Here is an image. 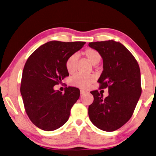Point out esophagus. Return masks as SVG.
<instances>
[{
    "instance_id": "34e87169",
    "label": "esophagus",
    "mask_w": 156,
    "mask_h": 156,
    "mask_svg": "<svg viewBox=\"0 0 156 156\" xmlns=\"http://www.w3.org/2000/svg\"><path fill=\"white\" fill-rule=\"evenodd\" d=\"M85 93H87V91H85L84 90H80V94H84Z\"/></svg>"
}]
</instances>
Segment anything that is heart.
<instances>
[{
    "label": "heart",
    "mask_w": 156,
    "mask_h": 156,
    "mask_svg": "<svg viewBox=\"0 0 156 156\" xmlns=\"http://www.w3.org/2000/svg\"><path fill=\"white\" fill-rule=\"evenodd\" d=\"M82 55L94 65L99 63L101 59V55L99 52L94 48H87L82 52ZM77 62L78 57L76 55H72L66 59L65 66L67 72L69 74H74L76 72ZM94 80H95V76L94 75H82L78 74L73 76L70 79V84L74 87L86 88L89 87L90 84H92Z\"/></svg>",
    "instance_id": "1"
}]
</instances>
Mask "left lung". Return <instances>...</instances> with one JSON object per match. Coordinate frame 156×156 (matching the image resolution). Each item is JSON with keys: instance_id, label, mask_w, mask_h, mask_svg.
Segmentation results:
<instances>
[{"instance_id": "1", "label": "left lung", "mask_w": 156, "mask_h": 156, "mask_svg": "<svg viewBox=\"0 0 156 156\" xmlns=\"http://www.w3.org/2000/svg\"><path fill=\"white\" fill-rule=\"evenodd\" d=\"M101 55L103 71L97 82L99 89L108 88L109 95L91 91L94 101L88 107V116L98 129L112 132L126 124L133 114L141 96V72L133 54L114 41L89 42Z\"/></svg>"}]
</instances>
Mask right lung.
I'll return each mask as SVG.
<instances>
[{
	"label": "right lung",
	"instance_id": "add662e5",
	"mask_svg": "<svg viewBox=\"0 0 156 156\" xmlns=\"http://www.w3.org/2000/svg\"><path fill=\"white\" fill-rule=\"evenodd\" d=\"M85 43L50 41L34 51L27 59L20 92L27 116L39 129L55 130L68 121L70 110L80 97V90L69 87L62 93L55 90L53 87L69 76L66 61Z\"/></svg>",
	"mask_w": 156,
	"mask_h": 156
}]
</instances>
